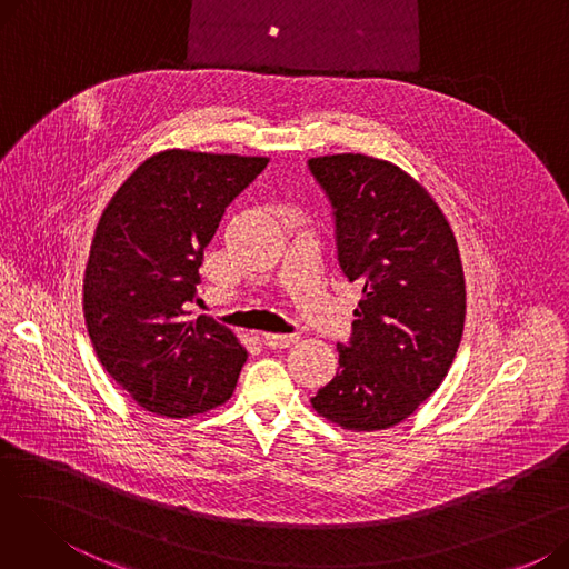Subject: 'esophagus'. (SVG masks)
Wrapping results in <instances>:
<instances>
[{
    "label": "esophagus",
    "mask_w": 569,
    "mask_h": 569,
    "mask_svg": "<svg viewBox=\"0 0 569 569\" xmlns=\"http://www.w3.org/2000/svg\"><path fill=\"white\" fill-rule=\"evenodd\" d=\"M262 341L269 348H288V346L300 341V337H297V335H272V332H267V335H262Z\"/></svg>",
    "instance_id": "esophagus-1"
}]
</instances>
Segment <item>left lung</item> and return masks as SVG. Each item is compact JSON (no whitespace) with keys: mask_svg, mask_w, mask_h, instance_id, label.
<instances>
[{"mask_svg":"<svg viewBox=\"0 0 569 569\" xmlns=\"http://www.w3.org/2000/svg\"><path fill=\"white\" fill-rule=\"evenodd\" d=\"M335 209L343 274L362 283L339 371L311 399L348 431L390 429L450 371L466 320L455 232L427 189L399 166L365 154L309 159Z\"/></svg>","mask_w":569,"mask_h":569,"instance_id":"8db88e82","label":"left lung"}]
</instances>
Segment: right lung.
Segmentation results:
<instances>
[{
    "mask_svg": "<svg viewBox=\"0 0 569 569\" xmlns=\"http://www.w3.org/2000/svg\"><path fill=\"white\" fill-rule=\"evenodd\" d=\"M264 157L166 149L117 189L94 232L82 309L99 362L138 406L189 417L226 403L247 348L209 316L189 320L204 247Z\"/></svg>",
    "mask_w": 569,
    "mask_h": 569,
    "instance_id": "1",
    "label": "right lung"
}]
</instances>
